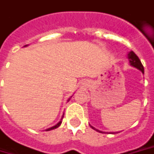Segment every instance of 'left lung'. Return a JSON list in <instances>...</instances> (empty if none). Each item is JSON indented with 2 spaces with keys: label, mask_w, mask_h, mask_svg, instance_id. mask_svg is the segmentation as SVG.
<instances>
[{
  "label": "left lung",
  "mask_w": 154,
  "mask_h": 154,
  "mask_svg": "<svg viewBox=\"0 0 154 154\" xmlns=\"http://www.w3.org/2000/svg\"><path fill=\"white\" fill-rule=\"evenodd\" d=\"M128 61H129V63H130V65L131 66H133L134 68H136L137 69H139L140 70L142 73H144V68H143V65L141 64V62H140V60L139 59V57L136 56L135 54H134V51H130L128 54ZM91 126V125H90ZM92 128L93 129H95L96 131H98L99 133H103L102 131H100V130H98V129H96L95 128H93L92 126H91ZM115 133V132H114ZM112 133V134H114Z\"/></svg>",
  "instance_id": "obj_1"
}]
</instances>
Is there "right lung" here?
Segmentation results:
<instances>
[{"label": "right lung", "instance_id": "1", "mask_svg": "<svg viewBox=\"0 0 154 154\" xmlns=\"http://www.w3.org/2000/svg\"><path fill=\"white\" fill-rule=\"evenodd\" d=\"M26 46H27V45H26ZM62 118L61 119V121L59 122L56 125H55V126H53V127H51L50 128H48V129H46L47 131H50V130H52V129H55V128H58L60 125H61V123H62Z\"/></svg>", "mask_w": 154, "mask_h": 154}]
</instances>
